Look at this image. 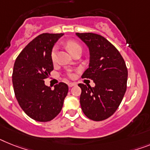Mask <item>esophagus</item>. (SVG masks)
Returning <instances> with one entry per match:
<instances>
[{
    "instance_id": "1",
    "label": "esophagus",
    "mask_w": 150,
    "mask_h": 150,
    "mask_svg": "<svg viewBox=\"0 0 150 150\" xmlns=\"http://www.w3.org/2000/svg\"><path fill=\"white\" fill-rule=\"evenodd\" d=\"M75 85H76V84H75V83H72V82L69 83V88H71V87L75 86Z\"/></svg>"
}]
</instances>
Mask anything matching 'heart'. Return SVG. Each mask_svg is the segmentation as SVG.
I'll use <instances>...</instances> for the list:
<instances>
[{"label":"heart","instance_id":"heart-1","mask_svg":"<svg viewBox=\"0 0 150 150\" xmlns=\"http://www.w3.org/2000/svg\"><path fill=\"white\" fill-rule=\"evenodd\" d=\"M66 46H67L68 50L70 51L72 55L77 52L79 51H81V45L77 42L76 41H74V40H69L66 42ZM56 55H57V46H54L52 49L51 51V59L52 62H55L56 60ZM69 77H72V74L71 73H69Z\"/></svg>","mask_w":150,"mask_h":150}]
</instances>
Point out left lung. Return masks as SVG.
I'll return each mask as SVG.
<instances>
[{
  "mask_svg": "<svg viewBox=\"0 0 150 150\" xmlns=\"http://www.w3.org/2000/svg\"><path fill=\"white\" fill-rule=\"evenodd\" d=\"M88 46L90 63L81 75L91 79L95 86L79 84L80 104L87 117L94 121L108 119L114 114L127 90L128 71L115 46L104 36L92 33H76Z\"/></svg>",
  "mask_w": 150,
  "mask_h": 150,
  "instance_id": "8db88e82",
  "label": "left lung"
}]
</instances>
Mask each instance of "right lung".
Masks as SVG:
<instances>
[{"instance_id": "1", "label": "right lung", "mask_w": 150, "mask_h": 150, "mask_svg": "<svg viewBox=\"0 0 150 150\" xmlns=\"http://www.w3.org/2000/svg\"><path fill=\"white\" fill-rule=\"evenodd\" d=\"M63 33H42L21 51L13 66L12 81L22 110L36 121L47 122L56 117L63 106L69 87L64 82L54 89L45 85L53 70L51 51Z\"/></svg>"}]
</instances>
